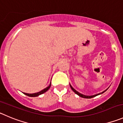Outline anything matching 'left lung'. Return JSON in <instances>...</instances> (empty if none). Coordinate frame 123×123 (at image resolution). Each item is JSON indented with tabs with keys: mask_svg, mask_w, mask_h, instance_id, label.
Masks as SVG:
<instances>
[{
	"mask_svg": "<svg viewBox=\"0 0 123 123\" xmlns=\"http://www.w3.org/2000/svg\"><path fill=\"white\" fill-rule=\"evenodd\" d=\"M70 86H71V88L72 90H73V92H74V93H75V94H77V95H79V96L82 97V98H88V99H89V98H93V97H95V96H96L99 95V94H102V93H104V92H105V91H106V90H107V89L106 90H105V91H104V92H102V93H99V94H95V95H93V96H85V95H84V94H81V93H79L78 92H77V91H76V90H75V89H74V88H73L72 87V86H71V85H70Z\"/></svg>",
	"mask_w": 123,
	"mask_h": 123,
	"instance_id": "left-lung-1",
	"label": "left lung"
}]
</instances>
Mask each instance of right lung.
I'll return each mask as SVG.
<instances>
[{
    "mask_svg": "<svg viewBox=\"0 0 123 123\" xmlns=\"http://www.w3.org/2000/svg\"><path fill=\"white\" fill-rule=\"evenodd\" d=\"M50 85H51V83H50V85H49V86H48V87H47V88H44V90H41V92H38V93H33V94H29V93H24V94H25V95H27V96H30V97H36V96H38L40 95V94H43V93H45V92H47V91H48V90H49V88H50Z\"/></svg>",
    "mask_w": 123,
    "mask_h": 123,
    "instance_id": "obj_1",
    "label": "right lung"
}]
</instances>
